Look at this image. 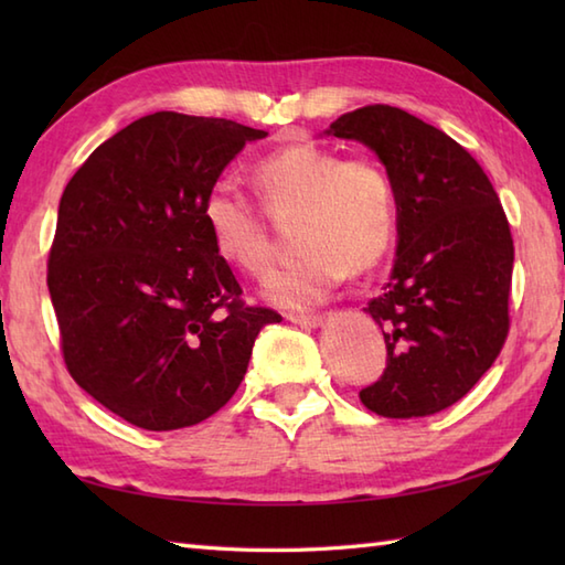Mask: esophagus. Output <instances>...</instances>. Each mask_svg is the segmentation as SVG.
<instances>
[{"label": "esophagus", "instance_id": "obj_1", "mask_svg": "<svg viewBox=\"0 0 565 565\" xmlns=\"http://www.w3.org/2000/svg\"><path fill=\"white\" fill-rule=\"evenodd\" d=\"M291 322H296V326H303V328H318L322 326V316H303V313H289L286 316Z\"/></svg>", "mask_w": 565, "mask_h": 565}]
</instances>
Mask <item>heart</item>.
Returning a JSON list of instances; mask_svg holds the SVG:
<instances>
[{
    "label": "heart",
    "instance_id": "heart-1",
    "mask_svg": "<svg viewBox=\"0 0 565 565\" xmlns=\"http://www.w3.org/2000/svg\"><path fill=\"white\" fill-rule=\"evenodd\" d=\"M274 218L298 221L303 257L264 284L267 301L306 310L326 301L347 271L364 274L388 255L398 223V196L386 167L371 158H340L316 142H291L249 172ZM203 223L215 255L252 279L267 276L274 255L257 203L231 186L203 199Z\"/></svg>",
    "mask_w": 565,
    "mask_h": 565
}]
</instances>
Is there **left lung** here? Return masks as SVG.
Listing matches in <instances>:
<instances>
[{"label":"left lung","mask_w":565,"mask_h":565,"mask_svg":"<svg viewBox=\"0 0 565 565\" xmlns=\"http://www.w3.org/2000/svg\"><path fill=\"white\" fill-rule=\"evenodd\" d=\"M328 136L379 154L398 196V252L364 308L386 340V369L359 391L381 417H425L461 401L510 332L514 245L483 167L444 130L388 104L340 116Z\"/></svg>","instance_id":"obj_1"}]
</instances>
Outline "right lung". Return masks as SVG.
<instances>
[{
    "instance_id": "obj_1",
    "label": "right lung",
    "mask_w": 565,
    "mask_h": 565,
    "mask_svg": "<svg viewBox=\"0 0 565 565\" xmlns=\"http://www.w3.org/2000/svg\"><path fill=\"white\" fill-rule=\"evenodd\" d=\"M264 130L158 111L118 130L70 179L47 291L70 376L126 423L199 425L233 398L257 334L281 316L247 306L215 255L203 199Z\"/></svg>"
}]
</instances>
